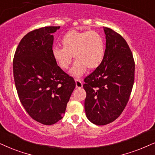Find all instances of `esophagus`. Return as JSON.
Segmentation results:
<instances>
[{
    "mask_svg": "<svg viewBox=\"0 0 155 155\" xmlns=\"http://www.w3.org/2000/svg\"><path fill=\"white\" fill-rule=\"evenodd\" d=\"M76 81V87L78 88V89H81V88L83 87V84H82L81 81L79 79H75Z\"/></svg>",
    "mask_w": 155,
    "mask_h": 155,
    "instance_id": "esophagus-1",
    "label": "esophagus"
}]
</instances>
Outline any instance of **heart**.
Returning <instances> with one entry per match:
<instances>
[{
	"label": "heart",
	"mask_w": 155,
	"mask_h": 155,
	"mask_svg": "<svg viewBox=\"0 0 155 155\" xmlns=\"http://www.w3.org/2000/svg\"><path fill=\"white\" fill-rule=\"evenodd\" d=\"M61 47L54 46L52 56L56 64L62 69H67L76 60L71 74L80 76L89 69H95L101 65L105 57L106 44L102 35L95 31L71 30L61 38Z\"/></svg>",
	"instance_id": "obj_1"
}]
</instances>
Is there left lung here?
I'll use <instances>...</instances> for the list:
<instances>
[{"mask_svg": "<svg viewBox=\"0 0 155 155\" xmlns=\"http://www.w3.org/2000/svg\"><path fill=\"white\" fill-rule=\"evenodd\" d=\"M106 54L101 65L84 79L87 117L97 125H106L120 116L130 99L134 81L135 64L124 38L104 27Z\"/></svg>", "mask_w": 155, "mask_h": 155, "instance_id": "left-lung-1", "label": "left lung"}]
</instances>
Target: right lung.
<instances>
[{
    "instance_id": "add662e5",
    "label": "right lung",
    "mask_w": 155,
    "mask_h": 155,
    "mask_svg": "<svg viewBox=\"0 0 155 155\" xmlns=\"http://www.w3.org/2000/svg\"><path fill=\"white\" fill-rule=\"evenodd\" d=\"M60 26H46L27 34L13 58V76L21 103L34 120L51 125L62 119L76 87L73 77L52 56L54 36Z\"/></svg>"
}]
</instances>
